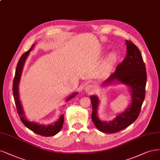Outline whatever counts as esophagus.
Returning a JSON list of instances; mask_svg holds the SVG:
<instances>
[{"label": "esophagus", "instance_id": "esophagus-1", "mask_svg": "<svg viewBox=\"0 0 160 160\" xmlns=\"http://www.w3.org/2000/svg\"><path fill=\"white\" fill-rule=\"evenodd\" d=\"M95 91V87L92 85H88L85 87V91L88 93H92Z\"/></svg>", "mask_w": 160, "mask_h": 160}]
</instances>
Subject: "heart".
<instances>
[{
    "label": "heart",
    "mask_w": 160,
    "mask_h": 160,
    "mask_svg": "<svg viewBox=\"0 0 160 160\" xmlns=\"http://www.w3.org/2000/svg\"><path fill=\"white\" fill-rule=\"evenodd\" d=\"M117 54L115 52H112L110 53L107 57L104 60L103 63V67L102 71L103 73H107L111 69L112 66L114 64V63L117 62Z\"/></svg>",
    "instance_id": "1"
}]
</instances>
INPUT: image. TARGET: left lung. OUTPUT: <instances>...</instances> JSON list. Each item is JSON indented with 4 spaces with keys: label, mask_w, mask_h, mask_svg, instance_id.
I'll return each mask as SVG.
<instances>
[{
    "label": "left lung",
    "mask_w": 160,
    "mask_h": 160,
    "mask_svg": "<svg viewBox=\"0 0 160 160\" xmlns=\"http://www.w3.org/2000/svg\"><path fill=\"white\" fill-rule=\"evenodd\" d=\"M126 58L116 71L102 82V86L116 83L126 85L131 95L129 106L122 112L118 113L112 120L103 121L98 117L100 101L97 95L90 97L92 107L91 118L96 128L102 132L115 133L128 127L138 117L145 98L146 71L139 49L130 41L126 40Z\"/></svg>",
    "instance_id": "left-lung-1"
}]
</instances>
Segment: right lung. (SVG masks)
I'll return each instance as SVG.
<instances>
[{
	"mask_svg": "<svg viewBox=\"0 0 160 160\" xmlns=\"http://www.w3.org/2000/svg\"><path fill=\"white\" fill-rule=\"evenodd\" d=\"M35 46V43L32 45L31 48L29 49L28 51L24 53L22 56H21L20 58L18 63L17 64V67L16 69V72H15V77L13 81V95H14V98L16 104V109H17V111L18 113V115L20 117V118L21 120L22 123L26 126V127L31 130L32 131L34 132L43 136H52L57 134L60 130L62 129L63 124V114L61 115L59 117V119L56 121V122H53L50 124H39L36 122H33V121H30L27 119L25 116V112L24 111V109L22 105L21 101L20 100V97H19V83L21 79L22 73L23 68L24 66V63H26V61L27 59V58L28 57L30 52L32 50L33 48ZM78 94V92H75L73 94L69 95L67 98H66L65 101H69L71 98H74Z\"/></svg>",
	"mask_w": 160,
	"mask_h": 160,
	"instance_id": "right-lung-1",
	"label": "right lung"
}]
</instances>
